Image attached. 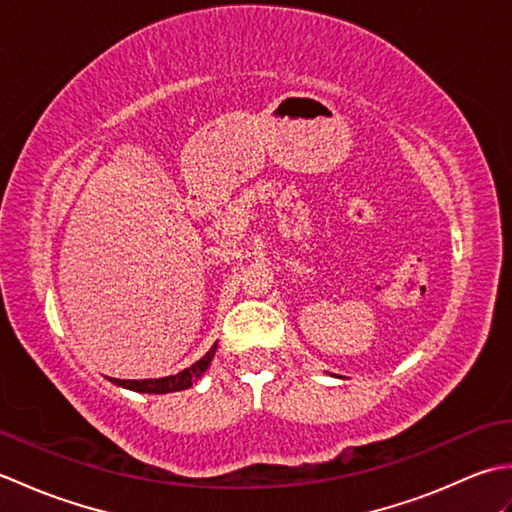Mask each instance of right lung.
Listing matches in <instances>:
<instances>
[{
    "label": "right lung",
    "instance_id": "1",
    "mask_svg": "<svg viewBox=\"0 0 512 512\" xmlns=\"http://www.w3.org/2000/svg\"><path fill=\"white\" fill-rule=\"evenodd\" d=\"M217 350V343L206 352L198 363H193L191 367L182 369L176 376H165V378H147V380H118V378H110L114 385H121L125 389L132 391H140V394H171V391H182L193 387L195 380H198L206 369H209L213 356Z\"/></svg>",
    "mask_w": 512,
    "mask_h": 512
}]
</instances>
